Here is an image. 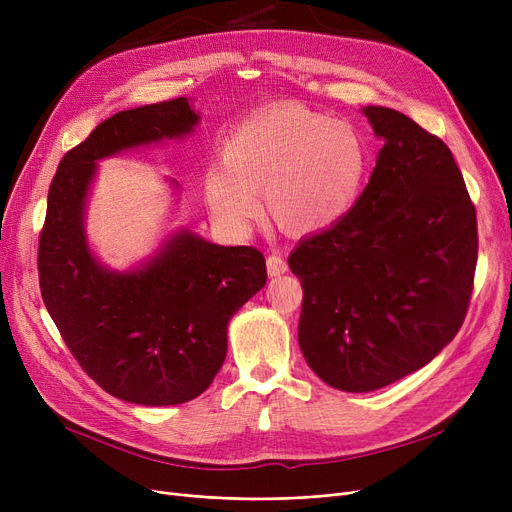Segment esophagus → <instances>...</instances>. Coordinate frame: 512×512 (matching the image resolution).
<instances>
[{"instance_id": "obj_1", "label": "esophagus", "mask_w": 512, "mask_h": 512, "mask_svg": "<svg viewBox=\"0 0 512 512\" xmlns=\"http://www.w3.org/2000/svg\"><path fill=\"white\" fill-rule=\"evenodd\" d=\"M265 265H267V274H270V276H280V274H284L288 270V263H286V259L280 253L267 255Z\"/></svg>"}]
</instances>
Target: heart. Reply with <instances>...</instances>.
<instances>
[{"label": "heart", "instance_id": "obj_1", "mask_svg": "<svg viewBox=\"0 0 512 512\" xmlns=\"http://www.w3.org/2000/svg\"><path fill=\"white\" fill-rule=\"evenodd\" d=\"M365 172L367 147L353 124L276 105L230 132L224 166L205 176V199L222 226L245 230L265 191V207L282 230L311 234L353 207Z\"/></svg>", "mask_w": 512, "mask_h": 512}]
</instances>
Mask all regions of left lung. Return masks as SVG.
Wrapping results in <instances>:
<instances>
[{
	"instance_id": "obj_1",
	"label": "left lung",
	"mask_w": 512,
	"mask_h": 512,
	"mask_svg": "<svg viewBox=\"0 0 512 512\" xmlns=\"http://www.w3.org/2000/svg\"><path fill=\"white\" fill-rule=\"evenodd\" d=\"M363 114L384 141L365 191L288 257L303 357L344 392L432 361L463 326L477 265L475 207L446 143L390 107Z\"/></svg>"
}]
</instances>
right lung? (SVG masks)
<instances>
[{
	"label": "right lung",
	"mask_w": 512,
	"mask_h": 512,
	"mask_svg": "<svg viewBox=\"0 0 512 512\" xmlns=\"http://www.w3.org/2000/svg\"><path fill=\"white\" fill-rule=\"evenodd\" d=\"M199 122L186 97L118 112L70 149L51 180L39 236L43 303L70 353L105 392L143 407L203 394L228 351V321L265 286L255 247L178 230L143 265L114 272L89 249L85 205L97 161L182 139Z\"/></svg>",
	"instance_id": "obj_1"
}]
</instances>
